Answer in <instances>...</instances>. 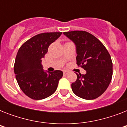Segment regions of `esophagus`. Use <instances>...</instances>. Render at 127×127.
<instances>
[{"mask_svg": "<svg viewBox=\"0 0 127 127\" xmlns=\"http://www.w3.org/2000/svg\"><path fill=\"white\" fill-rule=\"evenodd\" d=\"M68 73H69V72L68 71V70H63V74L64 75H67Z\"/></svg>", "mask_w": 127, "mask_h": 127, "instance_id": "34e87169", "label": "esophagus"}]
</instances>
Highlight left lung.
<instances>
[{"instance_id": "1", "label": "left lung", "mask_w": 127, "mask_h": 127, "mask_svg": "<svg viewBox=\"0 0 127 127\" xmlns=\"http://www.w3.org/2000/svg\"><path fill=\"white\" fill-rule=\"evenodd\" d=\"M75 44L76 64L86 73L79 74L72 84V92L84 99H94L108 88L113 75L111 56L103 43L94 35L85 31L64 32Z\"/></svg>"}]
</instances>
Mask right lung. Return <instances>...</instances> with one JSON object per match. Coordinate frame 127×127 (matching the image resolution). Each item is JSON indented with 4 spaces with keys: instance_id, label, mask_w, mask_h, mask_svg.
<instances>
[{
    "instance_id": "right-lung-1",
    "label": "right lung",
    "mask_w": 127,
    "mask_h": 127,
    "mask_svg": "<svg viewBox=\"0 0 127 127\" xmlns=\"http://www.w3.org/2000/svg\"><path fill=\"white\" fill-rule=\"evenodd\" d=\"M62 32L43 33L26 41L19 49L15 59L14 74L22 92L33 99H43L51 95L57 88L63 75L61 70L45 71L42 59L49 46Z\"/></svg>"
}]
</instances>
